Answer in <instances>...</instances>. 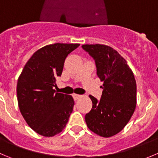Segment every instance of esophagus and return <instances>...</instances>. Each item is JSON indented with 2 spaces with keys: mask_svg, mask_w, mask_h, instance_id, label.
<instances>
[{
  "mask_svg": "<svg viewBox=\"0 0 158 158\" xmlns=\"http://www.w3.org/2000/svg\"><path fill=\"white\" fill-rule=\"evenodd\" d=\"M73 96H74V98H75V99H79V98H81L82 97V95H79V94H76V93H75V94H73Z\"/></svg>",
  "mask_w": 158,
  "mask_h": 158,
  "instance_id": "esophagus-1",
  "label": "esophagus"
}]
</instances>
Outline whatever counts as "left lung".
<instances>
[{"label": "left lung", "mask_w": 158, "mask_h": 158, "mask_svg": "<svg viewBox=\"0 0 158 158\" xmlns=\"http://www.w3.org/2000/svg\"><path fill=\"white\" fill-rule=\"evenodd\" d=\"M94 59L97 76L103 82L100 100L90 95L93 107L85 116L89 129L110 137L125 127L137 104V83L127 61L111 47L100 44L83 45Z\"/></svg>", "instance_id": "left-lung-1"}]
</instances>
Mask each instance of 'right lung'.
<instances>
[{"label":"right lung","instance_id":"1","mask_svg":"<svg viewBox=\"0 0 158 158\" xmlns=\"http://www.w3.org/2000/svg\"><path fill=\"white\" fill-rule=\"evenodd\" d=\"M79 44L56 43L35 52L24 65L17 84L21 115L37 134L53 137L63 131L75 105L70 95L56 93L67 56Z\"/></svg>","mask_w":158,"mask_h":158}]
</instances>
